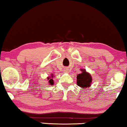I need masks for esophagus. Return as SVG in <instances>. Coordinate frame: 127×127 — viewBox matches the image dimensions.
Instances as JSON below:
<instances>
[{
    "mask_svg": "<svg viewBox=\"0 0 127 127\" xmlns=\"http://www.w3.org/2000/svg\"><path fill=\"white\" fill-rule=\"evenodd\" d=\"M65 72H66V73H67V71H65Z\"/></svg>",
    "mask_w": 127,
    "mask_h": 127,
    "instance_id": "esophagus-1",
    "label": "esophagus"
}]
</instances>
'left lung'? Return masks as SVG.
<instances>
[{"label":"left lung","instance_id":"8db88e82","mask_svg":"<svg viewBox=\"0 0 127 127\" xmlns=\"http://www.w3.org/2000/svg\"><path fill=\"white\" fill-rule=\"evenodd\" d=\"M81 71H82V73L77 74V85L83 89L89 88L92 81L91 75L85 69H81Z\"/></svg>","mask_w":127,"mask_h":127}]
</instances>
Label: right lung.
<instances>
[{"label":"right lung","instance_id":"1","mask_svg":"<svg viewBox=\"0 0 127 127\" xmlns=\"http://www.w3.org/2000/svg\"><path fill=\"white\" fill-rule=\"evenodd\" d=\"M53 77H54V76H53V74H51V77H48V80H48L49 83H50V85H53V84H54V80H53Z\"/></svg>","mask_w":127,"mask_h":127}]
</instances>
